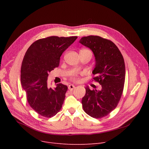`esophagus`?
<instances>
[{
	"label": "esophagus",
	"mask_w": 149,
	"mask_h": 149,
	"mask_svg": "<svg viewBox=\"0 0 149 149\" xmlns=\"http://www.w3.org/2000/svg\"><path fill=\"white\" fill-rule=\"evenodd\" d=\"M75 88V86L73 84H70V85L68 86V89L70 91H72Z\"/></svg>",
	"instance_id": "obj_1"
}]
</instances>
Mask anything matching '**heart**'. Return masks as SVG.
<instances>
[{
	"mask_svg": "<svg viewBox=\"0 0 149 149\" xmlns=\"http://www.w3.org/2000/svg\"><path fill=\"white\" fill-rule=\"evenodd\" d=\"M80 51H89V52H91L90 51H89V50H88V49H81ZM72 79H73V80H74V81H77V80H78V78H77V75H75V76H74V77H72Z\"/></svg>",
	"mask_w": 149,
	"mask_h": 149,
	"instance_id": "b5f03b06",
	"label": "heart"
}]
</instances>
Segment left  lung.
I'll return each mask as SVG.
<instances>
[{
  "label": "left lung",
  "mask_w": 149,
  "mask_h": 149,
  "mask_svg": "<svg viewBox=\"0 0 149 149\" xmlns=\"http://www.w3.org/2000/svg\"><path fill=\"white\" fill-rule=\"evenodd\" d=\"M79 42L94 54L95 66L93 79L101 85V90L86 88L81 103L84 112L95 118L110 113L118 105L125 81V64L119 49L112 41L97 36L82 37Z\"/></svg>",
  "instance_id": "left-lung-1"
}]
</instances>
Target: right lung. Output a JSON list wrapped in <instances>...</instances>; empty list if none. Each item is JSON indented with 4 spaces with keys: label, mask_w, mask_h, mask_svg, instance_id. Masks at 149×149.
Instances as JSON below:
<instances>
[{
    "label": "right lung",
    "mask_w": 149,
    "mask_h": 149,
    "mask_svg": "<svg viewBox=\"0 0 149 149\" xmlns=\"http://www.w3.org/2000/svg\"><path fill=\"white\" fill-rule=\"evenodd\" d=\"M77 36L41 38L31 45L22 61L20 81L28 102L42 116L50 118L61 109L68 90L58 83L54 89L48 84V73L59 66L62 53L72 45Z\"/></svg>",
    "instance_id": "obj_1"
}]
</instances>
